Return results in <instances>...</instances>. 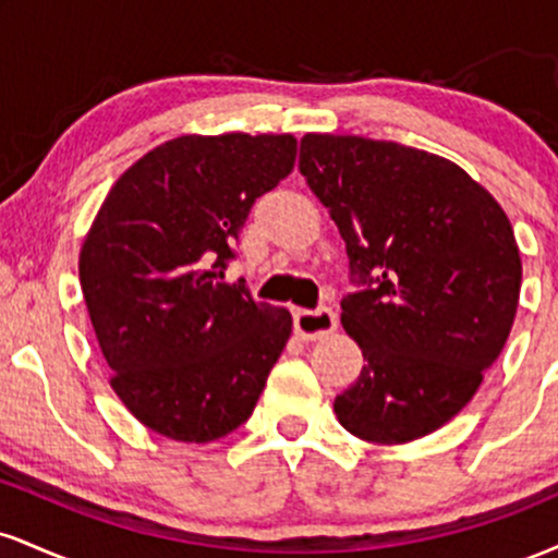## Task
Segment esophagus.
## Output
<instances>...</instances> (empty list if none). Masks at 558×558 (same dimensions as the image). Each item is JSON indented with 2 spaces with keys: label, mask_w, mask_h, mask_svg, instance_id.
I'll return each instance as SVG.
<instances>
[{
  "label": "esophagus",
  "mask_w": 558,
  "mask_h": 558,
  "mask_svg": "<svg viewBox=\"0 0 558 558\" xmlns=\"http://www.w3.org/2000/svg\"><path fill=\"white\" fill-rule=\"evenodd\" d=\"M293 328H296V336L304 338V341H323L325 336H330L338 328V317L328 306H319L315 312L299 310L293 315Z\"/></svg>",
  "instance_id": "34e87169"
}]
</instances>
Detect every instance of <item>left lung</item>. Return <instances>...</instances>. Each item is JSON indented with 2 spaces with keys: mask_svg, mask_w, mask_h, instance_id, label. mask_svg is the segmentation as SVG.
I'll return each instance as SVG.
<instances>
[{
  "mask_svg": "<svg viewBox=\"0 0 558 558\" xmlns=\"http://www.w3.org/2000/svg\"><path fill=\"white\" fill-rule=\"evenodd\" d=\"M301 175L345 241L343 330L364 367L336 417L369 444H409L472 401L501 354L522 259L501 204L459 165L396 141L306 133Z\"/></svg>",
  "mask_w": 558,
  "mask_h": 558,
  "instance_id": "8db88e82",
  "label": "left lung"
}]
</instances>
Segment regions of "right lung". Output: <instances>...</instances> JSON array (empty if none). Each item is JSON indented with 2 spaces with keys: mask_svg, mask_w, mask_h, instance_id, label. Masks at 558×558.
Masks as SVG:
<instances>
[{
  "mask_svg": "<svg viewBox=\"0 0 558 558\" xmlns=\"http://www.w3.org/2000/svg\"><path fill=\"white\" fill-rule=\"evenodd\" d=\"M293 162L291 133L178 136L101 202L78 259L83 299L112 390L149 430L209 444L252 417L293 319L222 270L252 204Z\"/></svg>",
  "mask_w": 558,
  "mask_h": 558,
  "instance_id": "right-lung-1",
  "label": "right lung"
}]
</instances>
